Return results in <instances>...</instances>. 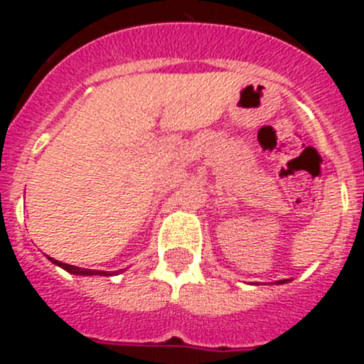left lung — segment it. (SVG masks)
I'll return each instance as SVG.
<instances>
[{"mask_svg":"<svg viewBox=\"0 0 364 364\" xmlns=\"http://www.w3.org/2000/svg\"><path fill=\"white\" fill-rule=\"evenodd\" d=\"M287 282H289V280H278L277 284H287Z\"/></svg>","mask_w":364,"mask_h":364,"instance_id":"8db88e82","label":"left lung"}]
</instances>
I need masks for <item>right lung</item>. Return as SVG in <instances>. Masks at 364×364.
<instances>
[{"label": "right lung", "instance_id": "obj_1", "mask_svg": "<svg viewBox=\"0 0 364 364\" xmlns=\"http://www.w3.org/2000/svg\"><path fill=\"white\" fill-rule=\"evenodd\" d=\"M49 260L53 264H56V266L63 267L65 271H68V273L72 274H79V277H111V274H116L112 271V273H109V271H97V269H84V267H77V266H70V264H65V262H60V260L53 259V257H49Z\"/></svg>", "mask_w": 364, "mask_h": 364}]
</instances>
